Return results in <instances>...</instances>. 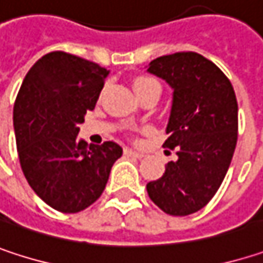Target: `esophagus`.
I'll use <instances>...</instances> for the list:
<instances>
[{"label": "esophagus", "mask_w": 263, "mask_h": 263, "mask_svg": "<svg viewBox=\"0 0 263 263\" xmlns=\"http://www.w3.org/2000/svg\"><path fill=\"white\" fill-rule=\"evenodd\" d=\"M125 155H128V157H134V158H143L144 157V154H141V152H137V151H132L129 147H126L125 149Z\"/></svg>", "instance_id": "1"}]
</instances>
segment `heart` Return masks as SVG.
I'll list each match as a JSON object with an SVG mask.
<instances>
[{
  "label": "heart",
  "mask_w": 263,
  "mask_h": 263,
  "mask_svg": "<svg viewBox=\"0 0 263 263\" xmlns=\"http://www.w3.org/2000/svg\"><path fill=\"white\" fill-rule=\"evenodd\" d=\"M134 88L140 97H143L144 94H151V92H155L158 96L161 94V83L154 78H149V76L137 78L134 80Z\"/></svg>",
  "instance_id": "obj_1"
}]
</instances>
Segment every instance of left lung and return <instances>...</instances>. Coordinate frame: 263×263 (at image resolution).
I'll return each instance as SVG.
<instances>
[{
  "label": "left lung",
  "mask_w": 263,
  "mask_h": 263,
  "mask_svg": "<svg viewBox=\"0 0 263 263\" xmlns=\"http://www.w3.org/2000/svg\"><path fill=\"white\" fill-rule=\"evenodd\" d=\"M149 73L174 88V103L164 147L178 160L167 163L147 195L164 213L185 216L215 196L230 167L237 141V100L229 78L193 51L157 58Z\"/></svg>",
  "instance_id": "obj_1"
}]
</instances>
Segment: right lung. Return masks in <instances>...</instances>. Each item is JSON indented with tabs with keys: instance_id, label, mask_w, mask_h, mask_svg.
<instances>
[{
	"instance_id": "right-lung-1",
	"label": "right lung",
	"mask_w": 263,
	"mask_h": 263,
	"mask_svg": "<svg viewBox=\"0 0 263 263\" xmlns=\"http://www.w3.org/2000/svg\"><path fill=\"white\" fill-rule=\"evenodd\" d=\"M108 76L106 68L65 51L42 56L27 73L13 106L21 169L34 193L62 213L96 202L123 149L89 147L78 138Z\"/></svg>"
}]
</instances>
